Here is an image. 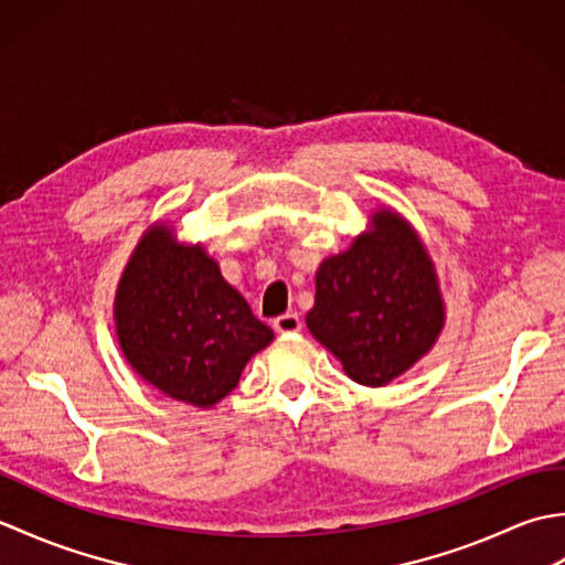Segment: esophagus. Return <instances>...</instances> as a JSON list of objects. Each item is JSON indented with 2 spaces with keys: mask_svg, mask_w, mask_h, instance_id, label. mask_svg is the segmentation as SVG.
<instances>
[{
  "mask_svg": "<svg viewBox=\"0 0 565 565\" xmlns=\"http://www.w3.org/2000/svg\"><path fill=\"white\" fill-rule=\"evenodd\" d=\"M303 322L301 318H298V313H286V316H279L274 320V330L279 334H294V332H301Z\"/></svg>",
  "mask_w": 565,
  "mask_h": 565,
  "instance_id": "34e87169",
  "label": "esophagus"
}]
</instances>
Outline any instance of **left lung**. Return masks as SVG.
<instances>
[{
	"instance_id": "8db88e82",
	"label": "left lung",
	"mask_w": 565,
	"mask_h": 565,
	"mask_svg": "<svg viewBox=\"0 0 565 565\" xmlns=\"http://www.w3.org/2000/svg\"><path fill=\"white\" fill-rule=\"evenodd\" d=\"M444 320L425 243L401 213L383 206L350 247L320 262L306 326L352 381L386 386L435 347Z\"/></svg>"
}]
</instances>
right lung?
Here are the masks:
<instances>
[{
  "instance_id": "1",
  "label": "right lung",
  "mask_w": 565,
  "mask_h": 565,
  "mask_svg": "<svg viewBox=\"0 0 565 565\" xmlns=\"http://www.w3.org/2000/svg\"><path fill=\"white\" fill-rule=\"evenodd\" d=\"M116 338L136 374L167 398L209 411L274 332L223 279L201 243L152 223L118 279Z\"/></svg>"
}]
</instances>
